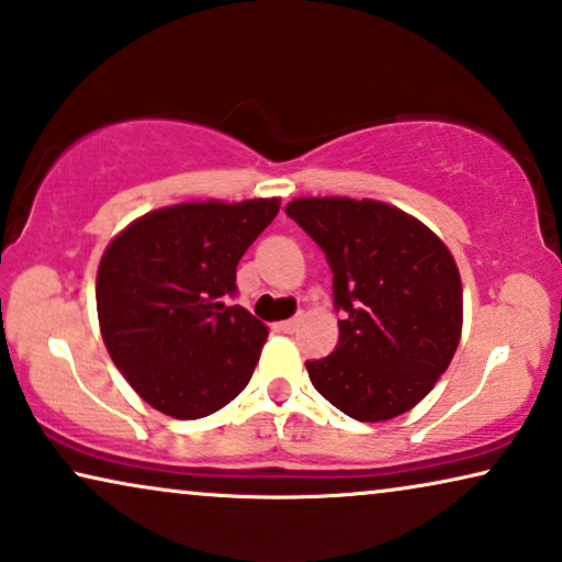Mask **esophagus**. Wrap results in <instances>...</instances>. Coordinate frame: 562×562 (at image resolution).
<instances>
[{
	"instance_id": "esophagus-1",
	"label": "esophagus",
	"mask_w": 562,
	"mask_h": 562,
	"mask_svg": "<svg viewBox=\"0 0 562 562\" xmlns=\"http://www.w3.org/2000/svg\"><path fill=\"white\" fill-rule=\"evenodd\" d=\"M299 327V317H294V319H283V322H279V329L281 333H294V329Z\"/></svg>"
}]
</instances>
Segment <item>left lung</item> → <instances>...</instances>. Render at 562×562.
Listing matches in <instances>:
<instances>
[{
  "instance_id": "obj_1",
  "label": "left lung",
  "mask_w": 562,
  "mask_h": 562,
  "mask_svg": "<svg viewBox=\"0 0 562 562\" xmlns=\"http://www.w3.org/2000/svg\"><path fill=\"white\" fill-rule=\"evenodd\" d=\"M286 214L327 256L335 310L345 312L333 356L306 360L312 386L358 422L409 412L448 371L463 329L448 245L373 199L302 196Z\"/></svg>"
}]
</instances>
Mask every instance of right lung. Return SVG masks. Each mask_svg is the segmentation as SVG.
Here are the masks:
<instances>
[{
  "instance_id": "obj_1",
  "label": "right lung",
  "mask_w": 562,
  "mask_h": 562,
  "mask_svg": "<svg viewBox=\"0 0 562 562\" xmlns=\"http://www.w3.org/2000/svg\"><path fill=\"white\" fill-rule=\"evenodd\" d=\"M279 199L187 202L143 214L106 245L97 314L110 358L153 409L199 419L248 386L268 327L235 296L243 252Z\"/></svg>"
}]
</instances>
